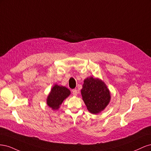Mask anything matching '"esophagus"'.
I'll list each match as a JSON object with an SVG mask.
<instances>
[{"label": "esophagus", "instance_id": "obj_1", "mask_svg": "<svg viewBox=\"0 0 151 151\" xmlns=\"http://www.w3.org/2000/svg\"><path fill=\"white\" fill-rule=\"evenodd\" d=\"M72 94H73V95H74V96H77V94L79 93V91H78V90H77L76 89H72Z\"/></svg>", "mask_w": 151, "mask_h": 151}]
</instances>
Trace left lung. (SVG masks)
<instances>
[{
	"label": "left lung",
	"mask_w": 151,
	"mask_h": 151,
	"mask_svg": "<svg viewBox=\"0 0 151 151\" xmlns=\"http://www.w3.org/2000/svg\"><path fill=\"white\" fill-rule=\"evenodd\" d=\"M81 94L87 108L93 114L103 111L110 101L106 86L102 81L93 77L84 80Z\"/></svg>",
	"instance_id": "8db88e82"
}]
</instances>
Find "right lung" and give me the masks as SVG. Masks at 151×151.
<instances>
[{
  "label": "right lung",
  "mask_w": 151,
  "mask_h": 151,
  "mask_svg": "<svg viewBox=\"0 0 151 151\" xmlns=\"http://www.w3.org/2000/svg\"><path fill=\"white\" fill-rule=\"evenodd\" d=\"M70 94V91L65 87L55 85L47 98V104L53 109H58L63 101Z\"/></svg>",
  "instance_id": "1"
}]
</instances>
